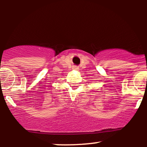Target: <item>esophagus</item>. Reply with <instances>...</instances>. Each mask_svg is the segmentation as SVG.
<instances>
[{
    "instance_id": "34e87169",
    "label": "esophagus",
    "mask_w": 147,
    "mask_h": 147,
    "mask_svg": "<svg viewBox=\"0 0 147 147\" xmlns=\"http://www.w3.org/2000/svg\"><path fill=\"white\" fill-rule=\"evenodd\" d=\"M75 69V70H78V68H77V67H75V68H74Z\"/></svg>"
}]
</instances>
